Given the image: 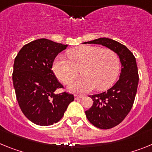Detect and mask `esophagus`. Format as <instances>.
Here are the masks:
<instances>
[{
	"instance_id": "obj_1",
	"label": "esophagus",
	"mask_w": 152,
	"mask_h": 152,
	"mask_svg": "<svg viewBox=\"0 0 152 152\" xmlns=\"http://www.w3.org/2000/svg\"><path fill=\"white\" fill-rule=\"evenodd\" d=\"M75 97V99H83L84 98V96H83V95H75L74 96Z\"/></svg>"
}]
</instances>
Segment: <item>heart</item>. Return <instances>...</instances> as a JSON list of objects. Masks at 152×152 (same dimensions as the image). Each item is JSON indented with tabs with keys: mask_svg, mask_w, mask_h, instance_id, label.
<instances>
[{
	"mask_svg": "<svg viewBox=\"0 0 152 152\" xmlns=\"http://www.w3.org/2000/svg\"><path fill=\"white\" fill-rule=\"evenodd\" d=\"M69 60L64 56L56 58L53 69L64 84L70 83L80 69L82 77L69 86L71 92H86L95 87L98 90L107 89L114 83L119 71L120 61L115 52L110 49L82 45L68 52Z\"/></svg>",
	"mask_w": 152,
	"mask_h": 152,
	"instance_id": "b5f03b06",
	"label": "heart"
}]
</instances>
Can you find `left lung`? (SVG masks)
Instances as JSON below:
<instances>
[{
    "instance_id": "left-lung-1",
    "label": "left lung",
    "mask_w": 152,
    "mask_h": 152,
    "mask_svg": "<svg viewBox=\"0 0 152 152\" xmlns=\"http://www.w3.org/2000/svg\"><path fill=\"white\" fill-rule=\"evenodd\" d=\"M83 43L102 45L117 53L122 64L119 79L112 88L99 94L89 96L93 101L86 115L92 125L109 129L121 123L132 109L137 92L138 72L132 53L122 43L102 37Z\"/></svg>"
}]
</instances>
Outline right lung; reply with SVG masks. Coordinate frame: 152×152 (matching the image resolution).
<instances>
[{
  "label": "right lung",
  "instance_id": "add662e5",
  "mask_svg": "<svg viewBox=\"0 0 152 152\" xmlns=\"http://www.w3.org/2000/svg\"><path fill=\"white\" fill-rule=\"evenodd\" d=\"M67 46L38 39L24 45L14 60L12 79L17 99L22 113L36 125L59 122L74 100L68 92L55 93L63 86L53 72V63Z\"/></svg>",
  "mask_w": 152,
  "mask_h": 152
}]
</instances>
